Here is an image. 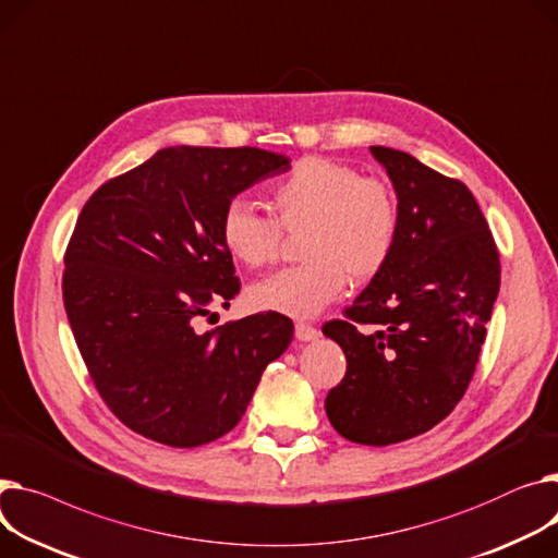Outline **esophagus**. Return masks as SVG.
Wrapping results in <instances>:
<instances>
[{"label": "esophagus", "instance_id": "obj_1", "mask_svg": "<svg viewBox=\"0 0 558 558\" xmlns=\"http://www.w3.org/2000/svg\"><path fill=\"white\" fill-rule=\"evenodd\" d=\"M295 339H299V341H316L318 329L310 323H295Z\"/></svg>", "mask_w": 558, "mask_h": 558}]
</instances>
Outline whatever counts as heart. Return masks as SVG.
<instances>
[{"mask_svg": "<svg viewBox=\"0 0 558 558\" xmlns=\"http://www.w3.org/2000/svg\"><path fill=\"white\" fill-rule=\"evenodd\" d=\"M276 217L238 197L227 204L219 235L227 251L248 269L274 265L282 231L305 233V265L284 269L251 289L257 310L312 318L339 301L348 278L375 280L388 267L399 240V202L381 177H365L354 166L307 157L271 191Z\"/></svg>", "mask_w": 558, "mask_h": 558, "instance_id": "b5f03b06", "label": "heart"}]
</instances>
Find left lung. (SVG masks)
Returning <instances> with one entry per match:
<instances>
[{"label": "left lung", "instance_id": "1", "mask_svg": "<svg viewBox=\"0 0 558 558\" xmlns=\"http://www.w3.org/2000/svg\"><path fill=\"white\" fill-rule=\"evenodd\" d=\"M369 150L395 185L399 240L345 318L323 325L348 359L325 411L345 439L388 447L430 430L464 397L500 289V255L462 181L392 147Z\"/></svg>", "mask_w": 558, "mask_h": 558}]
</instances>
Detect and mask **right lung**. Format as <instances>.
<instances>
[{
  "label": "right lung",
  "instance_id": "1",
  "mask_svg": "<svg viewBox=\"0 0 558 558\" xmlns=\"http://www.w3.org/2000/svg\"><path fill=\"white\" fill-rule=\"evenodd\" d=\"M287 170V157L257 147H166L83 206L62 301L98 395L134 433L174 449L221 437L289 348L293 323L278 312L195 329L240 293L221 213Z\"/></svg>",
  "mask_w": 558,
  "mask_h": 558
}]
</instances>
